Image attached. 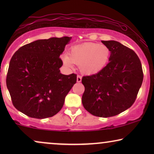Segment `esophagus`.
<instances>
[{
    "mask_svg": "<svg viewBox=\"0 0 154 154\" xmlns=\"http://www.w3.org/2000/svg\"><path fill=\"white\" fill-rule=\"evenodd\" d=\"M81 80H82V76L80 75H77V82L78 83H80V82H81Z\"/></svg>",
    "mask_w": 154,
    "mask_h": 154,
    "instance_id": "1",
    "label": "esophagus"
}]
</instances>
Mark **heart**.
I'll return each instance as SVG.
<instances>
[{"mask_svg": "<svg viewBox=\"0 0 154 154\" xmlns=\"http://www.w3.org/2000/svg\"><path fill=\"white\" fill-rule=\"evenodd\" d=\"M110 51L104 45L85 43L71 48L69 56L65 54L62 59L65 66L73 68L74 64L80 65L82 72L85 74L98 73L106 66Z\"/></svg>", "mask_w": 154, "mask_h": 154, "instance_id": "heart-1", "label": "heart"}]
</instances>
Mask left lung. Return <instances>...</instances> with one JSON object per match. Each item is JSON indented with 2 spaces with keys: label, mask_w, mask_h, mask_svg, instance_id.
Listing matches in <instances>:
<instances>
[{
  "label": "left lung",
  "mask_w": 154,
  "mask_h": 154,
  "mask_svg": "<svg viewBox=\"0 0 154 154\" xmlns=\"http://www.w3.org/2000/svg\"><path fill=\"white\" fill-rule=\"evenodd\" d=\"M111 52L109 62L95 74L85 75L82 103L93 116H116L135 102L142 84V64L130 48L115 41H102Z\"/></svg>",
  "instance_id": "obj_1"
}]
</instances>
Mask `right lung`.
<instances>
[{"label":"right lung","instance_id":"add662e5","mask_svg":"<svg viewBox=\"0 0 154 154\" xmlns=\"http://www.w3.org/2000/svg\"><path fill=\"white\" fill-rule=\"evenodd\" d=\"M71 37L38 40L23 45L10 60L6 85L13 106L34 119L57 114L66 94L76 83L77 75H64L60 56Z\"/></svg>","mask_w":154,"mask_h":154}]
</instances>
